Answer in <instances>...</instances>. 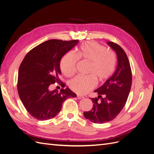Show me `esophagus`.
I'll use <instances>...</instances> for the list:
<instances>
[{
	"label": "esophagus",
	"instance_id": "1",
	"mask_svg": "<svg viewBox=\"0 0 154 154\" xmlns=\"http://www.w3.org/2000/svg\"><path fill=\"white\" fill-rule=\"evenodd\" d=\"M83 96H80V95H78L77 96V99H78V100H80V99H82V98H83Z\"/></svg>",
	"mask_w": 154,
	"mask_h": 154
}]
</instances>
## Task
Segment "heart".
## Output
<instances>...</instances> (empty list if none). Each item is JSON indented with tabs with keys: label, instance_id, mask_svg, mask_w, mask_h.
Listing matches in <instances>:
<instances>
[{
	"label": "heart",
	"instance_id": "obj_1",
	"mask_svg": "<svg viewBox=\"0 0 154 154\" xmlns=\"http://www.w3.org/2000/svg\"><path fill=\"white\" fill-rule=\"evenodd\" d=\"M76 56L71 53L65 54L60 62V69L66 76H71L75 71L77 58L88 62L87 73L91 75L76 76L69 82V87L78 94H85L95 86V79L102 82L114 72L116 57L112 51L95 41H87L76 49Z\"/></svg>",
	"mask_w": 154,
	"mask_h": 154
}]
</instances>
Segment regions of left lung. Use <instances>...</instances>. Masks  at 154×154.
<instances>
[{"label": "left lung", "instance_id": "left-lung-1", "mask_svg": "<svg viewBox=\"0 0 154 154\" xmlns=\"http://www.w3.org/2000/svg\"><path fill=\"white\" fill-rule=\"evenodd\" d=\"M116 53L118 65L114 74L94 92L97 97L91 98V110L84 112L85 118L95 123L110 122L117 116L127 102L132 86V72L124 50L112 42L106 43Z\"/></svg>", "mask_w": 154, "mask_h": 154}]
</instances>
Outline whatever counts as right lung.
I'll return each mask as SVG.
<instances>
[{
	"label": "right lung",
	"mask_w": 154,
	"mask_h": 154,
	"mask_svg": "<svg viewBox=\"0 0 154 154\" xmlns=\"http://www.w3.org/2000/svg\"><path fill=\"white\" fill-rule=\"evenodd\" d=\"M78 42L45 41L31 49L23 60L18 74V93L26 109L34 118L44 121L55 117L65 100L76 97L68 87L60 92L50 91L49 87L55 82H61L60 61Z\"/></svg>",
	"instance_id": "add662e5"
}]
</instances>
